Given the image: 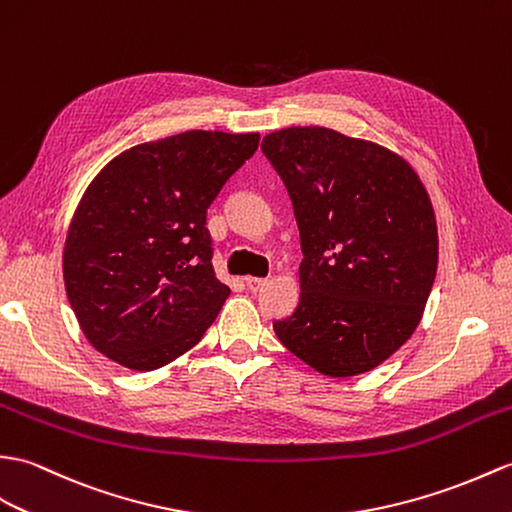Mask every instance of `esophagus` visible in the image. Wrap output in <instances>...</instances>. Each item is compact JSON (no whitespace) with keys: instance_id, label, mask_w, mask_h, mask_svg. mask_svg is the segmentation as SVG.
<instances>
[{"instance_id":"obj_1","label":"esophagus","mask_w":512,"mask_h":512,"mask_svg":"<svg viewBox=\"0 0 512 512\" xmlns=\"http://www.w3.org/2000/svg\"><path fill=\"white\" fill-rule=\"evenodd\" d=\"M266 283H268V279H261V277H246V285H248V290H251V292H259L261 288H264Z\"/></svg>"}]
</instances>
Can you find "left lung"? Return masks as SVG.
Returning <instances> with one entry per match:
<instances>
[{
  "label": "left lung",
  "mask_w": 512,
  "mask_h": 512,
  "mask_svg": "<svg viewBox=\"0 0 512 512\" xmlns=\"http://www.w3.org/2000/svg\"><path fill=\"white\" fill-rule=\"evenodd\" d=\"M301 231V296L275 320L288 351L327 377L388 360L419 327L438 266L432 200L412 165L323 126L261 141Z\"/></svg>",
  "instance_id": "1"
}]
</instances>
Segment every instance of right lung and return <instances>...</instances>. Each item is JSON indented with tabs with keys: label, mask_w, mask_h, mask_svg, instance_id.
<instances>
[{
	"label": "right lung",
	"mask_w": 512,
	"mask_h": 512,
	"mask_svg": "<svg viewBox=\"0 0 512 512\" xmlns=\"http://www.w3.org/2000/svg\"><path fill=\"white\" fill-rule=\"evenodd\" d=\"M259 133L187 130L117 154L71 218L63 279L82 334L130 371H154L205 336L229 285L211 266L207 209Z\"/></svg>",
	"instance_id": "1"
}]
</instances>
